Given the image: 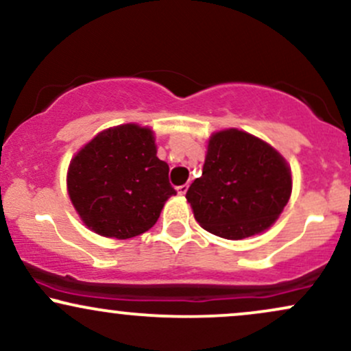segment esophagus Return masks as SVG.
<instances>
[{
  "mask_svg": "<svg viewBox=\"0 0 351 351\" xmlns=\"http://www.w3.org/2000/svg\"><path fill=\"white\" fill-rule=\"evenodd\" d=\"M176 191H178V195H186V191H188V184H181V186H178L176 188Z\"/></svg>",
  "mask_w": 351,
  "mask_h": 351,
  "instance_id": "34e87169",
  "label": "esophagus"
}]
</instances>
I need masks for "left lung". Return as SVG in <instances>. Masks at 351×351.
Segmentation results:
<instances>
[{
  "label": "left lung",
  "mask_w": 351,
  "mask_h": 351,
  "mask_svg": "<svg viewBox=\"0 0 351 351\" xmlns=\"http://www.w3.org/2000/svg\"><path fill=\"white\" fill-rule=\"evenodd\" d=\"M291 193L284 156L257 136L229 128L209 138L203 175L188 188L186 199L201 228L244 239L271 228Z\"/></svg>",
  "instance_id": "obj_1"
}]
</instances>
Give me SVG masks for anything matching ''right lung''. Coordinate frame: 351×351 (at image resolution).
Wrapping results in <instances>:
<instances>
[{
  "instance_id": "obj_1",
  "label": "right lung",
  "mask_w": 351,
  "mask_h": 351,
  "mask_svg": "<svg viewBox=\"0 0 351 351\" xmlns=\"http://www.w3.org/2000/svg\"><path fill=\"white\" fill-rule=\"evenodd\" d=\"M168 171L150 128L119 125L100 132L71 160L67 191L88 229L130 239L153 228L165 201L176 195Z\"/></svg>"
}]
</instances>
